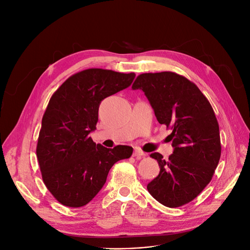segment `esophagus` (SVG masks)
<instances>
[{"label": "esophagus", "mask_w": 250, "mask_h": 250, "mask_svg": "<svg viewBox=\"0 0 250 250\" xmlns=\"http://www.w3.org/2000/svg\"><path fill=\"white\" fill-rule=\"evenodd\" d=\"M147 154L146 153H144L143 151H141V150H139V149H136L135 151H134V154H133V156L134 157H137V158H141V157H145Z\"/></svg>", "instance_id": "1"}]
</instances>
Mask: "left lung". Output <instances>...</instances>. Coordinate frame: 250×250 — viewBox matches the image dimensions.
Instances as JSON below:
<instances>
[{
  "mask_svg": "<svg viewBox=\"0 0 250 250\" xmlns=\"http://www.w3.org/2000/svg\"><path fill=\"white\" fill-rule=\"evenodd\" d=\"M133 90L148 98L157 121L172 129L173 153L167 160L152 153L160 172L148 183L153 198L168 208L191 202L211 181L221 157L219 125L208 100L195 84L172 72L137 77Z\"/></svg>",
  "mask_w": 250,
  "mask_h": 250,
  "instance_id": "8db88e82",
  "label": "left lung"
}]
</instances>
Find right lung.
Returning <instances> with one entry per match:
<instances>
[{
  "mask_svg": "<svg viewBox=\"0 0 250 250\" xmlns=\"http://www.w3.org/2000/svg\"><path fill=\"white\" fill-rule=\"evenodd\" d=\"M135 77V73L88 69L71 76L52 94L36 155L45 187L62 205H87L103 188L113 164L132 156V147L105 148L89 134L96 129L101 101L127 88Z\"/></svg>",
  "mask_w": 250,
  "mask_h": 250,
  "instance_id": "1",
  "label": "right lung"
}]
</instances>
